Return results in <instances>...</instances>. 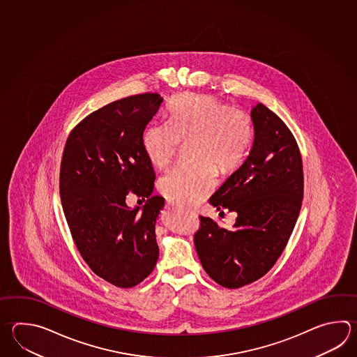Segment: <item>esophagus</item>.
Segmentation results:
<instances>
[{"label": "esophagus", "instance_id": "34e87169", "mask_svg": "<svg viewBox=\"0 0 357 357\" xmlns=\"http://www.w3.org/2000/svg\"><path fill=\"white\" fill-rule=\"evenodd\" d=\"M172 206H173V204H172Z\"/></svg>", "mask_w": 357, "mask_h": 357}]
</instances>
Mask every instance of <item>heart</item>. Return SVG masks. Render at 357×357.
<instances>
[{"label":"heart","mask_w":357,"mask_h":357,"mask_svg":"<svg viewBox=\"0 0 357 357\" xmlns=\"http://www.w3.org/2000/svg\"><path fill=\"white\" fill-rule=\"evenodd\" d=\"M193 139L199 162L179 165L159 182L162 195L176 204H193L211 192L218 170H231L244 160L253 139L247 113L212 95L183 94L167 107V123H153L142 135V147L153 167L174 160L182 141Z\"/></svg>","instance_id":"obj_1"}]
</instances>
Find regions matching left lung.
<instances>
[{"mask_svg":"<svg viewBox=\"0 0 357 357\" xmlns=\"http://www.w3.org/2000/svg\"><path fill=\"white\" fill-rule=\"evenodd\" d=\"M250 116L252 150L210 199L218 211L238 213L234 229L199 216L195 234L202 267L227 289L252 284L275 266L296 224L304 193L303 160L291 131L261 102Z\"/></svg>","mask_w":357,"mask_h":357,"instance_id":"left-lung-1","label":"left lung"}]
</instances>
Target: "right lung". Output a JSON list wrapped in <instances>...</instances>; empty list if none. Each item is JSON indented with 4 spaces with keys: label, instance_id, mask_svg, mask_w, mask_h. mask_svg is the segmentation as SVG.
Returning <instances> with one entry per match:
<instances>
[{
    "label": "right lung",
    "instance_id": "add662e5",
    "mask_svg": "<svg viewBox=\"0 0 357 357\" xmlns=\"http://www.w3.org/2000/svg\"><path fill=\"white\" fill-rule=\"evenodd\" d=\"M156 93L133 95L95 110L66 141L59 195L81 257L95 275L130 289L159 258L155 224L165 199L151 196L155 173L142 147L146 126L160 108ZM146 197L144 208L125 204Z\"/></svg>",
    "mask_w": 357,
    "mask_h": 357
}]
</instances>
